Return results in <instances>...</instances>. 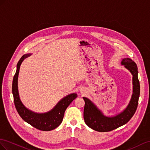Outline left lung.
I'll return each mask as SVG.
<instances>
[{"label":"left lung","instance_id":"1","mask_svg":"<svg viewBox=\"0 0 150 150\" xmlns=\"http://www.w3.org/2000/svg\"><path fill=\"white\" fill-rule=\"evenodd\" d=\"M121 65L125 66L132 75V94L125 109L114 116H106L97 105L87 97L85 100L83 118L86 125L91 129L99 132H108L125 125L134 114L138 104L140 85L138 77V67L131 58H123Z\"/></svg>","mask_w":150,"mask_h":150}]
</instances>
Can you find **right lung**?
Segmentation results:
<instances>
[{
    "label": "right lung",
    "mask_w": 150,
    "mask_h": 150,
    "mask_svg": "<svg viewBox=\"0 0 150 150\" xmlns=\"http://www.w3.org/2000/svg\"><path fill=\"white\" fill-rule=\"evenodd\" d=\"M31 55L30 53L24 54L17 64V70L12 87L14 104L18 114L24 121L38 129L45 131H51L60 125L65 110L71 102L77 97V94L72 93L63 97L52 109L46 112L37 113L25 108L20 99L18 91V76L21 63L25 58Z\"/></svg>",
    "instance_id": "1"
}]
</instances>
